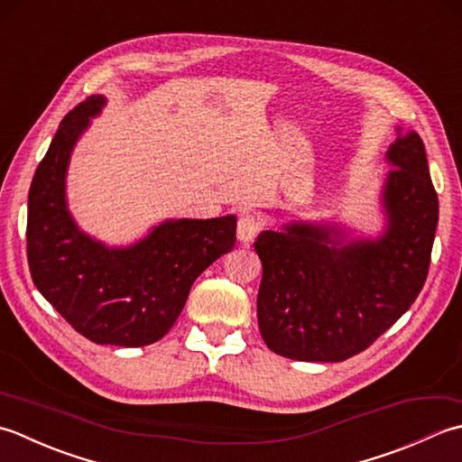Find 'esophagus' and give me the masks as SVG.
Wrapping results in <instances>:
<instances>
[{"instance_id": "34e87169", "label": "esophagus", "mask_w": 462, "mask_h": 462, "mask_svg": "<svg viewBox=\"0 0 462 462\" xmlns=\"http://www.w3.org/2000/svg\"><path fill=\"white\" fill-rule=\"evenodd\" d=\"M261 231V219L253 213H243L237 221V239L241 243H249L257 237Z\"/></svg>"}]
</instances>
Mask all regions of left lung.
I'll use <instances>...</instances> for the list:
<instances>
[{
	"instance_id": "obj_1",
	"label": "left lung",
	"mask_w": 462,
	"mask_h": 462,
	"mask_svg": "<svg viewBox=\"0 0 462 462\" xmlns=\"http://www.w3.org/2000/svg\"><path fill=\"white\" fill-rule=\"evenodd\" d=\"M381 207L384 229L351 237L337 223L291 221L263 231L257 321L273 353L338 363L365 351L407 313L427 281L439 223L425 143L397 127L387 152Z\"/></svg>"
}]
</instances>
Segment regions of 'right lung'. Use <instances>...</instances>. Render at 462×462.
<instances>
[{"label": "right lung", "mask_w": 462, "mask_h": 462, "mask_svg": "<svg viewBox=\"0 0 462 462\" xmlns=\"http://www.w3.org/2000/svg\"><path fill=\"white\" fill-rule=\"evenodd\" d=\"M107 99L91 96L60 124L27 199V261L35 287L97 345L145 346L165 337L201 273L235 247L237 217L167 219L127 247H109L71 217L69 159Z\"/></svg>", "instance_id": "obj_1"}]
</instances>
